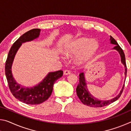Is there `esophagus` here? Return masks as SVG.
Wrapping results in <instances>:
<instances>
[{
  "mask_svg": "<svg viewBox=\"0 0 131 131\" xmlns=\"http://www.w3.org/2000/svg\"><path fill=\"white\" fill-rule=\"evenodd\" d=\"M70 71L69 70H68V69H66V70H64V72H63V74H65V75H67V74H70Z\"/></svg>",
  "mask_w": 131,
  "mask_h": 131,
  "instance_id": "obj_1",
  "label": "esophagus"
}]
</instances>
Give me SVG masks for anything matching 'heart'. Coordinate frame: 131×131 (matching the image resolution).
Here are the masks:
<instances>
[{"instance_id":"heart-1","label":"heart","mask_w":131,"mask_h":131,"mask_svg":"<svg viewBox=\"0 0 131 131\" xmlns=\"http://www.w3.org/2000/svg\"><path fill=\"white\" fill-rule=\"evenodd\" d=\"M97 48V42L90 39L83 37L68 44L66 46L64 53L66 55H76L83 51L79 57V61L84 62L90 59L96 51Z\"/></svg>"}]
</instances>
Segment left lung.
<instances>
[{
    "mask_svg": "<svg viewBox=\"0 0 131 131\" xmlns=\"http://www.w3.org/2000/svg\"><path fill=\"white\" fill-rule=\"evenodd\" d=\"M110 41L111 43L115 45L114 47V49L117 50L119 53V54L121 55V62L123 63L125 68V79L126 76H127V65H126L125 62V54L123 50L121 48L120 46L118 45V44L117 43V42L116 41L113 37L110 36ZM79 83L77 85V87L76 88V92L77 96L79 97L80 100L84 105L90 106V107H104V106H107L110 104L116 101H117L119 97L121 96L122 93L123 92L124 87L125 84H124L123 87L122 88L121 92H119V94L117 95L116 97H115L114 98L111 99V100L108 101H100L98 100L97 99H96L93 96L91 95L90 93L88 92V89L87 88V85H86L85 78H84V73H80L79 74Z\"/></svg>",
    "mask_w": 131,
    "mask_h": 131,
    "instance_id": "obj_1",
    "label": "left lung"
}]
</instances>
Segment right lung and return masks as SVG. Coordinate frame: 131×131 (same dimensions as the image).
<instances>
[{"label":"right lung","instance_id":"1","mask_svg":"<svg viewBox=\"0 0 131 131\" xmlns=\"http://www.w3.org/2000/svg\"><path fill=\"white\" fill-rule=\"evenodd\" d=\"M40 31V29H33L19 37L11 47L5 64V74L11 92L18 100L29 105H37L47 101L51 95L55 82L63 75V71L61 70L50 72L39 85L31 88L22 87L13 78L12 65L18 49L23 43L39 37Z\"/></svg>","mask_w":131,"mask_h":131}]
</instances>
